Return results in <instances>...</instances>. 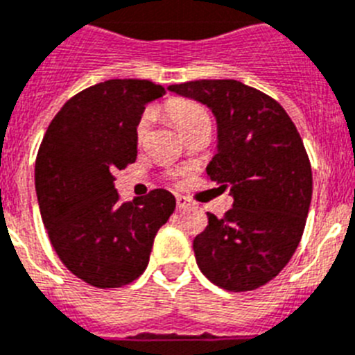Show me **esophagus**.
<instances>
[{
    "instance_id": "esophagus-1",
    "label": "esophagus",
    "mask_w": 355,
    "mask_h": 355,
    "mask_svg": "<svg viewBox=\"0 0 355 355\" xmlns=\"http://www.w3.org/2000/svg\"><path fill=\"white\" fill-rule=\"evenodd\" d=\"M195 203L191 202L187 196H182V195H177V207L178 209H187V207H193Z\"/></svg>"
}]
</instances>
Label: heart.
<instances>
[{
    "label": "heart",
    "mask_w": 355,
    "mask_h": 355,
    "mask_svg": "<svg viewBox=\"0 0 355 355\" xmlns=\"http://www.w3.org/2000/svg\"><path fill=\"white\" fill-rule=\"evenodd\" d=\"M164 112L168 114L169 119L175 123L178 130L186 135L193 128L200 125H211L207 109L200 105L198 101L186 100V98H169L164 103ZM153 112L150 109L141 114L139 121L135 125V139L137 143L144 144L150 134V123H152Z\"/></svg>",
    "instance_id": "1"
}]
</instances>
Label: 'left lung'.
Listing matches in <instances>:
<instances>
[{"instance_id": "1", "label": "left lung", "mask_w": 355, "mask_h": 355, "mask_svg": "<svg viewBox=\"0 0 355 355\" xmlns=\"http://www.w3.org/2000/svg\"><path fill=\"white\" fill-rule=\"evenodd\" d=\"M168 89L212 110L218 152L207 177L234 198L223 218L207 212V229L193 241L196 264L227 291L261 288L289 263L309 212L313 173L297 126L273 98L237 80Z\"/></svg>"}]
</instances>
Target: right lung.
Instances as JSON below:
<instances>
[{
    "label": "right lung",
    "mask_w": 355,
    "mask_h": 355,
    "mask_svg": "<svg viewBox=\"0 0 355 355\" xmlns=\"http://www.w3.org/2000/svg\"><path fill=\"white\" fill-rule=\"evenodd\" d=\"M164 94L150 80H107L67 100L42 137L35 160L42 223L64 266L94 288L137 279L177 205L166 189L121 203L114 187L116 169L137 157L144 105Z\"/></svg>",
    "instance_id": "right-lung-1"
}]
</instances>
